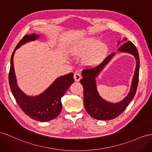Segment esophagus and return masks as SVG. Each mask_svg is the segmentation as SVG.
I'll return each mask as SVG.
<instances>
[{"mask_svg":"<svg viewBox=\"0 0 152 152\" xmlns=\"http://www.w3.org/2000/svg\"><path fill=\"white\" fill-rule=\"evenodd\" d=\"M73 77H74V79H75V82H78L81 79V75L79 74V73H74V76H73Z\"/></svg>","mask_w":152,"mask_h":152,"instance_id":"34e87169","label":"esophagus"}]
</instances>
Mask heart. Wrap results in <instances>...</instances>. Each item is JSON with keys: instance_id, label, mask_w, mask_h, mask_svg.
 Segmentation results:
<instances>
[{"instance_id": "obj_1", "label": "heart", "mask_w": 152, "mask_h": 152, "mask_svg": "<svg viewBox=\"0 0 152 152\" xmlns=\"http://www.w3.org/2000/svg\"><path fill=\"white\" fill-rule=\"evenodd\" d=\"M98 39L91 37L81 41L72 48L71 52L75 56L86 55L83 60L84 65L93 67L103 60L108 52V46L104 42H98Z\"/></svg>"}]
</instances>
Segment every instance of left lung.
I'll list each match as a JSON object with an SVG mask.
<instances>
[{"instance_id": "obj_1", "label": "left lung", "mask_w": 152, "mask_h": 152, "mask_svg": "<svg viewBox=\"0 0 152 152\" xmlns=\"http://www.w3.org/2000/svg\"><path fill=\"white\" fill-rule=\"evenodd\" d=\"M124 38L122 41L126 40ZM121 53H127L132 54L136 59V69L131 82V89L127 96L122 101L115 103L109 102L102 98L97 90L96 78L102 71L104 67L116 54L113 53L106 58L98 66L91 69H85L82 72V79H80V84L84 87V105L85 109L90 115L97 120L110 121L117 117L125 110L126 107L134 98L139 79L140 72V58L139 54L135 45L131 41L126 42L118 49Z\"/></svg>"}]
</instances>
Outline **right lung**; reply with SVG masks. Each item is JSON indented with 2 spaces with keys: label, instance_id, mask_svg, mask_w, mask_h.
I'll use <instances>...</instances> for the list:
<instances>
[{
  "label": "right lung",
  "instance_id": "1",
  "mask_svg": "<svg viewBox=\"0 0 152 152\" xmlns=\"http://www.w3.org/2000/svg\"><path fill=\"white\" fill-rule=\"evenodd\" d=\"M39 35L35 34L26 35L16 45L11 58L9 82L14 97L25 113L34 120L47 122L53 120L60 113L62 110L61 99L74 82V79L73 73L59 77L42 93L35 96L26 95L19 88L14 68V54L22 45L38 39Z\"/></svg>",
  "mask_w": 152,
  "mask_h": 152
}]
</instances>
